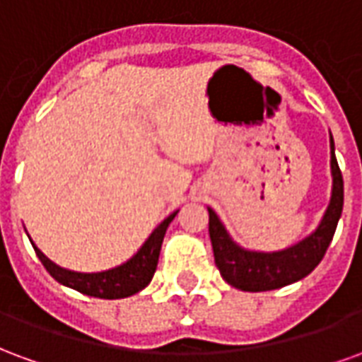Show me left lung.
Returning <instances> with one entry per match:
<instances>
[{"label": "left lung", "mask_w": 362, "mask_h": 362, "mask_svg": "<svg viewBox=\"0 0 362 362\" xmlns=\"http://www.w3.org/2000/svg\"><path fill=\"white\" fill-rule=\"evenodd\" d=\"M332 147V197L318 228L303 238L300 243L288 246L279 252H254L246 250L230 238L219 215L207 207L209 211V236L213 244L215 264L219 267L223 279L228 285L240 291H273L295 281H300L318 266L327 246L334 238L337 221L343 211V176L337 165L334 149V137L329 134Z\"/></svg>", "instance_id": "1"}]
</instances>
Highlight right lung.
I'll use <instances>...</instances> for the list:
<instances>
[{
  "label": "right lung",
  "instance_id": "add662e5",
  "mask_svg": "<svg viewBox=\"0 0 362 362\" xmlns=\"http://www.w3.org/2000/svg\"><path fill=\"white\" fill-rule=\"evenodd\" d=\"M176 213L178 211L170 213L151 233L149 238L137 250V254H134L132 258L127 259L126 264H122L118 267H112V269H106V272H71V269H66V267H59L58 264H54L50 258H46L42 252L36 248V244H33V248H35L38 259L42 262V266L46 267V272L50 273L52 277L58 281V283H62V285L75 288V291H79L83 295L96 296V298H126V296L139 293L153 279L158 264V254H160L163 238H165L168 225L176 217Z\"/></svg>",
  "mask_w": 362,
  "mask_h": 362
}]
</instances>
